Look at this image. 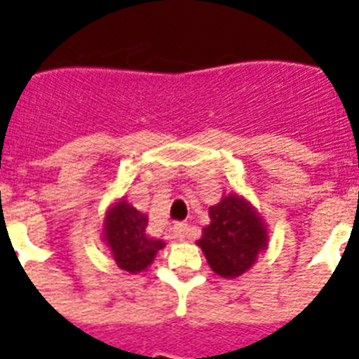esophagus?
I'll return each instance as SVG.
<instances>
[{
  "label": "esophagus",
  "mask_w": 359,
  "mask_h": 359,
  "mask_svg": "<svg viewBox=\"0 0 359 359\" xmlns=\"http://www.w3.org/2000/svg\"><path fill=\"white\" fill-rule=\"evenodd\" d=\"M174 236L180 238V240H185V238H193L194 236V230L189 226L187 223H176L174 224V229H172Z\"/></svg>",
  "instance_id": "obj_1"
}]
</instances>
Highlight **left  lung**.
Segmentation results:
<instances>
[{
    "instance_id": "1",
    "label": "left lung",
    "mask_w": 359,
    "mask_h": 359,
    "mask_svg": "<svg viewBox=\"0 0 359 359\" xmlns=\"http://www.w3.org/2000/svg\"><path fill=\"white\" fill-rule=\"evenodd\" d=\"M196 243L215 273L234 279L245 273L258 252L266 249L268 232L249 202L238 194H229L210 208V224Z\"/></svg>"
}]
</instances>
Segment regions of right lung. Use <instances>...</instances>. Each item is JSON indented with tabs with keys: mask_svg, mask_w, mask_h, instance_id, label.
Returning <instances> with one entry per match:
<instances>
[{
	"mask_svg": "<svg viewBox=\"0 0 359 359\" xmlns=\"http://www.w3.org/2000/svg\"><path fill=\"white\" fill-rule=\"evenodd\" d=\"M146 226L148 217L125 200L114 204L104 219V241L119 268L129 273H138L148 268L157 251L165 247L161 240L149 238Z\"/></svg>",
	"mask_w": 359,
	"mask_h": 359,
	"instance_id": "obj_1",
	"label": "right lung"
}]
</instances>
